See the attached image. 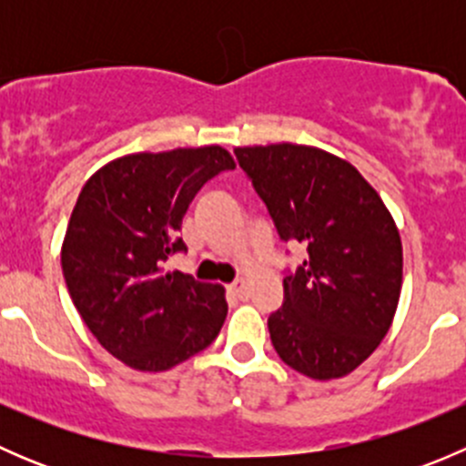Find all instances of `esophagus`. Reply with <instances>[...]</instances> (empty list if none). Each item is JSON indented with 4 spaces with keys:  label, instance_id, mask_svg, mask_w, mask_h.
<instances>
[{
    "label": "esophagus",
    "instance_id": "esophagus-1",
    "mask_svg": "<svg viewBox=\"0 0 466 466\" xmlns=\"http://www.w3.org/2000/svg\"><path fill=\"white\" fill-rule=\"evenodd\" d=\"M229 293L232 295H237V298H241V299H248V281L246 279H237L234 281L232 286H229Z\"/></svg>",
    "mask_w": 466,
    "mask_h": 466
}]
</instances>
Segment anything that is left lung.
Here are the masks:
<instances>
[{"label": "left lung", "instance_id": "8db88e82", "mask_svg": "<svg viewBox=\"0 0 466 466\" xmlns=\"http://www.w3.org/2000/svg\"><path fill=\"white\" fill-rule=\"evenodd\" d=\"M281 241L309 257L284 277L268 318L279 359L318 380L359 368L392 324L401 293L399 229L377 191L345 159L298 144L234 150Z\"/></svg>", "mask_w": 466, "mask_h": 466}]
</instances>
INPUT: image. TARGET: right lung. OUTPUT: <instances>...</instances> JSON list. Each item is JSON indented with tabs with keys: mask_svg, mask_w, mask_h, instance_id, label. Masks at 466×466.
<instances>
[{
	"mask_svg": "<svg viewBox=\"0 0 466 466\" xmlns=\"http://www.w3.org/2000/svg\"><path fill=\"white\" fill-rule=\"evenodd\" d=\"M229 168L220 146L135 153L83 187L60 255L65 284L94 338L128 368L164 372L218 336L223 286L164 272V261L187 252L177 237L187 207Z\"/></svg>",
	"mask_w": 466,
	"mask_h": 466,
	"instance_id": "obj_1",
	"label": "right lung"
}]
</instances>
